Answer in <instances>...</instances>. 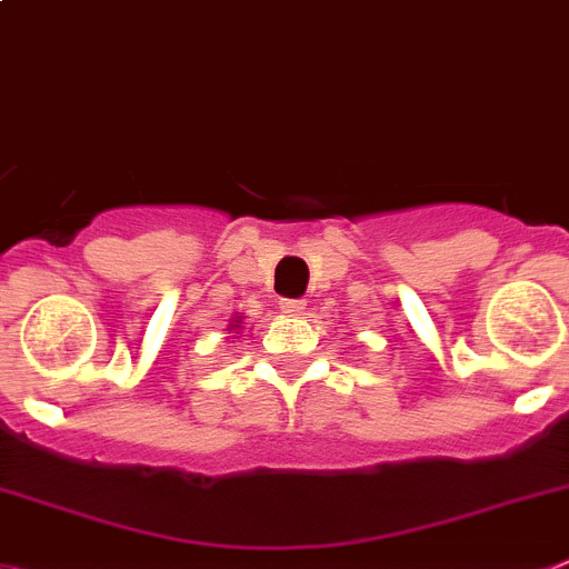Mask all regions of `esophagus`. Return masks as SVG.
I'll list each match as a JSON object with an SVG mask.
<instances>
[{"label": "esophagus", "mask_w": 569, "mask_h": 569, "mask_svg": "<svg viewBox=\"0 0 569 569\" xmlns=\"http://www.w3.org/2000/svg\"><path fill=\"white\" fill-rule=\"evenodd\" d=\"M307 307L305 299H281V310L284 312H301Z\"/></svg>", "instance_id": "1"}]
</instances>
